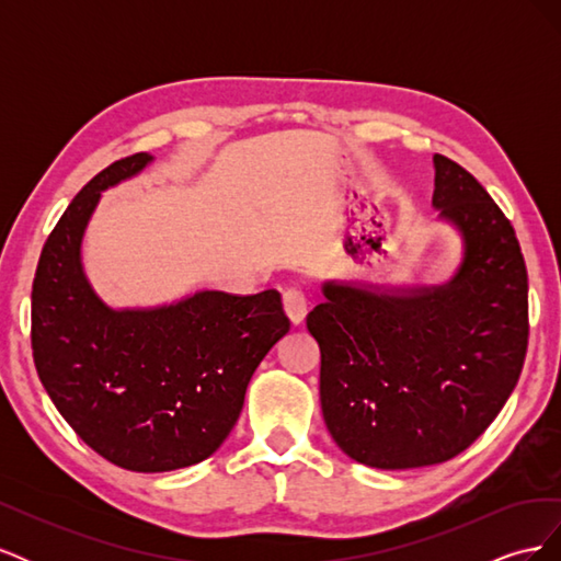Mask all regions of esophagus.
Returning <instances> with one entry per match:
<instances>
[{"label": "esophagus", "mask_w": 561, "mask_h": 561, "mask_svg": "<svg viewBox=\"0 0 561 561\" xmlns=\"http://www.w3.org/2000/svg\"><path fill=\"white\" fill-rule=\"evenodd\" d=\"M283 309H285V316L290 318L293 325H301L304 318H307V311H309L307 297H304L299 290H285L283 293Z\"/></svg>", "instance_id": "1"}]
</instances>
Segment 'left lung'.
<instances>
[{
  "label": "left lung",
  "mask_w": 561,
  "mask_h": 561,
  "mask_svg": "<svg viewBox=\"0 0 561 561\" xmlns=\"http://www.w3.org/2000/svg\"><path fill=\"white\" fill-rule=\"evenodd\" d=\"M433 208L463 241L443 285L322 283L307 316L320 346L322 419L346 456L381 470L468 449L517 386L529 283L511 219L456 161L435 154Z\"/></svg>",
  "instance_id": "8db88e82"
}]
</instances>
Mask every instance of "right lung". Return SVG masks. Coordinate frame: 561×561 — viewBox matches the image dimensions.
Returning a JSON list of instances; mask_svg holds the SVG:
<instances>
[{
    "mask_svg": "<svg viewBox=\"0 0 561 561\" xmlns=\"http://www.w3.org/2000/svg\"><path fill=\"white\" fill-rule=\"evenodd\" d=\"M154 161H114L72 198L32 283V355L56 410L110 463L165 472L225 443L254 369L290 330L280 295L201 290L154 309H112L81 264L100 196Z\"/></svg>",
    "mask_w": 561,
    "mask_h": 561,
    "instance_id": "1",
    "label": "right lung"
}]
</instances>
